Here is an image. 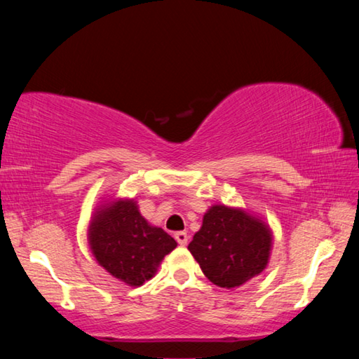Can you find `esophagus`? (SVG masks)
<instances>
[{"instance_id": "obj_1", "label": "esophagus", "mask_w": 359, "mask_h": 359, "mask_svg": "<svg viewBox=\"0 0 359 359\" xmlns=\"http://www.w3.org/2000/svg\"><path fill=\"white\" fill-rule=\"evenodd\" d=\"M174 238H175V241H177V244L182 247L188 244V234L185 233V231H179V233H175Z\"/></svg>"}]
</instances>
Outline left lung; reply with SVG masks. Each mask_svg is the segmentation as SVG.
Segmentation results:
<instances>
[{
	"instance_id": "8db88e82",
	"label": "left lung",
	"mask_w": 359,
	"mask_h": 359,
	"mask_svg": "<svg viewBox=\"0 0 359 359\" xmlns=\"http://www.w3.org/2000/svg\"><path fill=\"white\" fill-rule=\"evenodd\" d=\"M272 244L269 226L241 209L212 205L188 245L209 280L236 288L261 274Z\"/></svg>"
}]
</instances>
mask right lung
Wrapping results in <instances>:
<instances>
[{"label": "right lung", "instance_id": "obj_1", "mask_svg": "<svg viewBox=\"0 0 359 359\" xmlns=\"http://www.w3.org/2000/svg\"><path fill=\"white\" fill-rule=\"evenodd\" d=\"M88 241L96 261L130 287L154 277L160 261L177 247L165 229L149 224L136 203L128 199L96 212Z\"/></svg>", "mask_w": 359, "mask_h": 359}]
</instances>
